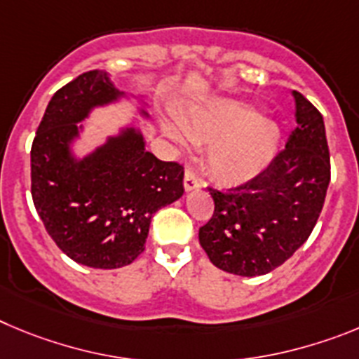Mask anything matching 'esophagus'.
<instances>
[{
	"label": "esophagus",
	"mask_w": 359,
	"mask_h": 359,
	"mask_svg": "<svg viewBox=\"0 0 359 359\" xmlns=\"http://www.w3.org/2000/svg\"><path fill=\"white\" fill-rule=\"evenodd\" d=\"M196 187H200V180L196 179V175L191 170H186V173H184V189L186 191H193Z\"/></svg>",
	"instance_id": "1"
}]
</instances>
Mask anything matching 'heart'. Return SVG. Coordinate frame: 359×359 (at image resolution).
Wrapping results in <instances>:
<instances>
[{
	"mask_svg": "<svg viewBox=\"0 0 359 359\" xmlns=\"http://www.w3.org/2000/svg\"><path fill=\"white\" fill-rule=\"evenodd\" d=\"M163 125L166 137L179 148L209 143L205 168L218 182L238 186L256 179L276 157L280 128L259 116L256 105L236 98H208L179 118Z\"/></svg>",
	"mask_w": 359,
	"mask_h": 359,
	"instance_id": "heart-1",
	"label": "heart"
}]
</instances>
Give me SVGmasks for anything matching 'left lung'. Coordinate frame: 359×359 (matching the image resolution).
Wrapping results in <instances>:
<instances>
[{
  "label": "left lung",
  "instance_id": "left-lung-1",
  "mask_svg": "<svg viewBox=\"0 0 359 359\" xmlns=\"http://www.w3.org/2000/svg\"><path fill=\"white\" fill-rule=\"evenodd\" d=\"M292 96L297 128L286 150L250 182L227 191L209 189L215 215L198 238L224 272H272L306 243L320 216L331 180L324 118L300 93Z\"/></svg>",
  "mask_w": 359,
  "mask_h": 359
}]
</instances>
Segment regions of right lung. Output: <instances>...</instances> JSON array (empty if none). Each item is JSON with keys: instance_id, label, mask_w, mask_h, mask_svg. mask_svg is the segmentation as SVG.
<instances>
[{"instance_id": "right-lung-1", "label": "right lung", "mask_w": 359, "mask_h": 359, "mask_svg": "<svg viewBox=\"0 0 359 359\" xmlns=\"http://www.w3.org/2000/svg\"><path fill=\"white\" fill-rule=\"evenodd\" d=\"M135 101V118L86 154L76 151L83 121L98 108ZM148 96L87 71L51 96L32 144V198L57 247L73 261L112 270L144 250L151 216L184 193V170L147 151L140 118Z\"/></svg>"}]
</instances>
